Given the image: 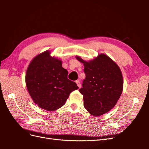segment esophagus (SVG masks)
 Here are the masks:
<instances>
[{"instance_id": "esophagus-1", "label": "esophagus", "mask_w": 149, "mask_h": 149, "mask_svg": "<svg viewBox=\"0 0 149 149\" xmlns=\"http://www.w3.org/2000/svg\"><path fill=\"white\" fill-rule=\"evenodd\" d=\"M76 84H77V85H78V86L79 87V88H80L81 87V83H80L79 80L76 81Z\"/></svg>"}]
</instances>
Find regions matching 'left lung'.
Listing matches in <instances>:
<instances>
[{
  "label": "left lung",
  "mask_w": 149,
  "mask_h": 149,
  "mask_svg": "<svg viewBox=\"0 0 149 149\" xmlns=\"http://www.w3.org/2000/svg\"><path fill=\"white\" fill-rule=\"evenodd\" d=\"M83 63L86 78L79 89L83 94L84 106L90 114L99 116L111 111L118 102L123 90V78L120 68L111 58L101 53Z\"/></svg>",
  "instance_id": "left-lung-1"
}]
</instances>
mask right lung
Returning a JSON list of instances; mask_svg holds the SVG:
<instances>
[{
    "instance_id": "1",
    "label": "right lung",
    "mask_w": 149,
    "mask_h": 149,
    "mask_svg": "<svg viewBox=\"0 0 149 149\" xmlns=\"http://www.w3.org/2000/svg\"><path fill=\"white\" fill-rule=\"evenodd\" d=\"M47 50L31 61L26 70L25 83L33 101L41 109L55 111L63 106L70 94L79 88L68 79L62 61Z\"/></svg>"
}]
</instances>
